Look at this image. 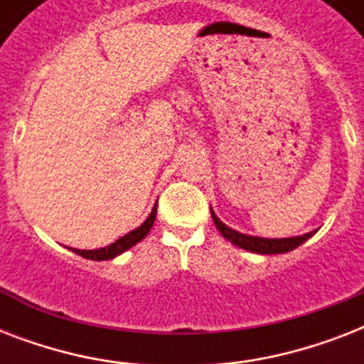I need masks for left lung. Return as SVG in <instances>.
I'll use <instances>...</instances> for the list:
<instances>
[{
	"mask_svg": "<svg viewBox=\"0 0 364 364\" xmlns=\"http://www.w3.org/2000/svg\"><path fill=\"white\" fill-rule=\"evenodd\" d=\"M211 217H213V223H215V227L219 228V232L225 236L230 243L234 245H238V247L245 249V251H251V253H259V255H277V253H287V251H293L300 245V243H304L306 240L311 238L314 232H308L304 236H294V238H259V236H247V234L236 232L234 228L227 227L225 223L219 219V217L213 213L211 210Z\"/></svg>",
	"mask_w": 364,
	"mask_h": 364,
	"instance_id": "left-lung-1",
	"label": "left lung"
}]
</instances>
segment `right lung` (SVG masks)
Instances as JSON below:
<instances>
[{
  "label": "right lung",
  "mask_w": 364,
  "mask_h": 364,
  "mask_svg": "<svg viewBox=\"0 0 364 364\" xmlns=\"http://www.w3.org/2000/svg\"><path fill=\"white\" fill-rule=\"evenodd\" d=\"M154 219H156V204H154L153 211L149 213L147 221L143 223V225H139L136 230H132V232H128L126 236H122V238H119L117 242L111 243V245H107V247L94 249V251L92 249H90V251H87V249H71V251L77 255H81V257H85V259H92V260L115 259L117 255L124 253L126 249H130L132 245H136L137 242H141V240L147 236L149 230L153 228Z\"/></svg>",
  "instance_id": "obj_1"
}]
</instances>
